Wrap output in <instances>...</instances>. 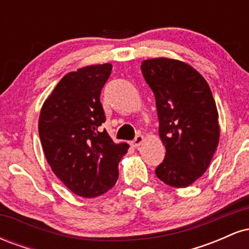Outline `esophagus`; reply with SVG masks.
<instances>
[{
	"instance_id": "obj_1",
	"label": "esophagus",
	"mask_w": 249,
	"mask_h": 249,
	"mask_svg": "<svg viewBox=\"0 0 249 249\" xmlns=\"http://www.w3.org/2000/svg\"><path fill=\"white\" fill-rule=\"evenodd\" d=\"M142 142H144V136L138 134V136H136V138L133 139L132 142H131V145H132L133 147H138V146H141V144Z\"/></svg>"
}]
</instances>
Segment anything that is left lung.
Segmentation results:
<instances>
[{"label": "left lung", "instance_id": "left-lung-1", "mask_svg": "<svg viewBox=\"0 0 249 249\" xmlns=\"http://www.w3.org/2000/svg\"><path fill=\"white\" fill-rule=\"evenodd\" d=\"M141 69L156 97L159 136L166 148L157 177L172 187L190 186L210 166L219 144L211 89L198 71L177 59H146Z\"/></svg>", "mask_w": 249, "mask_h": 249}]
</instances>
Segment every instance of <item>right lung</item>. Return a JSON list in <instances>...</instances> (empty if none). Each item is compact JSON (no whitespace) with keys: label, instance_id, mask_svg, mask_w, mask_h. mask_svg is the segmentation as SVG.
<instances>
[{"label":"right lung","instance_id":"right-lung-1","mask_svg":"<svg viewBox=\"0 0 249 249\" xmlns=\"http://www.w3.org/2000/svg\"><path fill=\"white\" fill-rule=\"evenodd\" d=\"M112 65H89L65 75L43 104L38 132L51 170L71 192L95 198L115 186L127 152L107 131L101 97Z\"/></svg>","mask_w":249,"mask_h":249}]
</instances>
